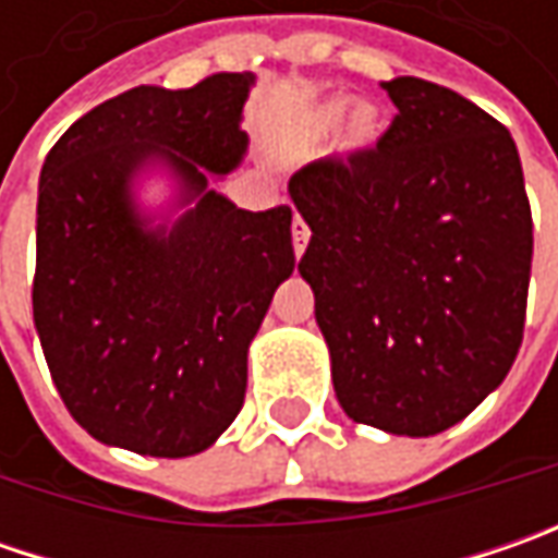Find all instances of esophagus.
Here are the masks:
<instances>
[{
    "mask_svg": "<svg viewBox=\"0 0 558 558\" xmlns=\"http://www.w3.org/2000/svg\"><path fill=\"white\" fill-rule=\"evenodd\" d=\"M291 242H294V254L298 257L304 254V247L311 242V226L304 223L301 217H294V223H291Z\"/></svg>",
    "mask_w": 558,
    "mask_h": 558,
    "instance_id": "1",
    "label": "esophagus"
}]
</instances>
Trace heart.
Instances as JSON below:
<instances>
[{"label":"heart","instance_id":"1","mask_svg":"<svg viewBox=\"0 0 558 558\" xmlns=\"http://www.w3.org/2000/svg\"><path fill=\"white\" fill-rule=\"evenodd\" d=\"M348 108V101H332L319 111V130H332L335 123L341 120ZM381 133V120L373 105H356L354 111L348 114V145L351 148H369Z\"/></svg>","mask_w":558,"mask_h":558}]
</instances>
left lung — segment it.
I'll use <instances>...</instances> for the list:
<instances>
[{
  "instance_id": "obj_1",
  "label": "left lung",
  "mask_w": 558,
  "mask_h": 558,
  "mask_svg": "<svg viewBox=\"0 0 558 558\" xmlns=\"http://www.w3.org/2000/svg\"><path fill=\"white\" fill-rule=\"evenodd\" d=\"M375 148L301 167L289 195L311 245L341 410L428 438L500 388L525 332L534 226L519 148L460 93L397 76Z\"/></svg>"
}]
</instances>
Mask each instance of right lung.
Returning a JSON list of instances; mask_svg holds the SVG:
<instances>
[{"mask_svg": "<svg viewBox=\"0 0 558 558\" xmlns=\"http://www.w3.org/2000/svg\"><path fill=\"white\" fill-rule=\"evenodd\" d=\"M251 74L136 86L54 142L39 173L33 323L68 413L101 444L195 457L245 403L247 344L294 269L291 207L242 210L207 189L247 151ZM161 162L181 185L154 226L132 183Z\"/></svg>", "mask_w": 558, "mask_h": 558, "instance_id": "right-lung-1", "label": "right lung"}]
</instances>
